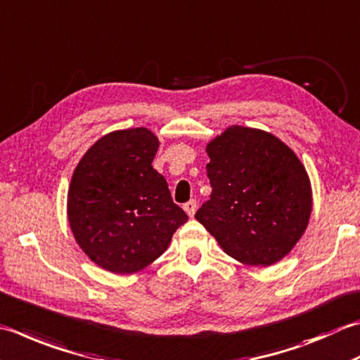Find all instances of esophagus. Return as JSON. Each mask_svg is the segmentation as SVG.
Returning <instances> with one entry per match:
<instances>
[{
	"mask_svg": "<svg viewBox=\"0 0 360 360\" xmlns=\"http://www.w3.org/2000/svg\"><path fill=\"white\" fill-rule=\"evenodd\" d=\"M196 207H198V202H196V200H190V201H187L184 204V210H186L188 217H193L195 215Z\"/></svg>",
	"mask_w": 360,
	"mask_h": 360,
	"instance_id": "obj_1",
	"label": "esophagus"
}]
</instances>
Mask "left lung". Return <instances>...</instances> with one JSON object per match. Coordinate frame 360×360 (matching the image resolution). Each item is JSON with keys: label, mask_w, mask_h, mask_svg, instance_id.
Returning <instances> with one entry per match:
<instances>
[{"label": "left lung", "mask_w": 360, "mask_h": 360, "mask_svg": "<svg viewBox=\"0 0 360 360\" xmlns=\"http://www.w3.org/2000/svg\"><path fill=\"white\" fill-rule=\"evenodd\" d=\"M210 198L195 214L226 255L271 265L290 252L312 210L307 173L271 134L231 126L207 145Z\"/></svg>", "instance_id": "1"}]
</instances>
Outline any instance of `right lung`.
<instances>
[{
  "label": "right lung",
  "instance_id": "obj_1",
  "mask_svg": "<svg viewBox=\"0 0 360 360\" xmlns=\"http://www.w3.org/2000/svg\"><path fill=\"white\" fill-rule=\"evenodd\" d=\"M159 140L146 128L98 140L77 164L68 221L82 251L101 269L131 274L156 260L187 214L154 170Z\"/></svg>",
  "mask_w": 360,
  "mask_h": 360
}]
</instances>
